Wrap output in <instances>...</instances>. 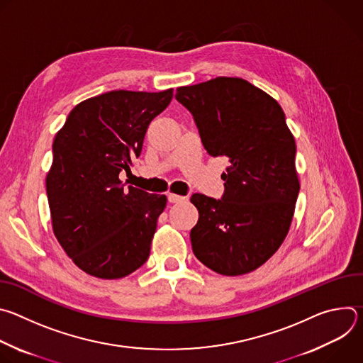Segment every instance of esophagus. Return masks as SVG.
I'll return each instance as SVG.
<instances>
[{
    "label": "esophagus",
    "instance_id": "34e87169",
    "mask_svg": "<svg viewBox=\"0 0 363 363\" xmlns=\"http://www.w3.org/2000/svg\"><path fill=\"white\" fill-rule=\"evenodd\" d=\"M186 198L182 195H177V194H168V201L172 203H178V202H184Z\"/></svg>",
    "mask_w": 363,
    "mask_h": 363
}]
</instances>
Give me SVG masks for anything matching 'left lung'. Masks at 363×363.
I'll return each mask as SVG.
<instances>
[{"label":"left lung","mask_w":363,"mask_h":363,"mask_svg":"<svg viewBox=\"0 0 363 363\" xmlns=\"http://www.w3.org/2000/svg\"><path fill=\"white\" fill-rule=\"evenodd\" d=\"M203 147L227 157L221 199L194 194L199 218L191 230L198 260L223 276L247 274L279 250L300 191L296 142L279 103L238 77L177 89Z\"/></svg>","instance_id":"left-lung-1"}]
</instances>
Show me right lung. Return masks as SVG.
<instances>
[{
	"label": "right lung",
	"mask_w": 363,
	"mask_h": 363,
	"mask_svg": "<svg viewBox=\"0 0 363 363\" xmlns=\"http://www.w3.org/2000/svg\"><path fill=\"white\" fill-rule=\"evenodd\" d=\"M160 93L113 90L83 100L53 142L45 189L53 231L84 273L122 279L149 257L165 195L122 184L142 150L149 123L172 100Z\"/></svg>",
	"instance_id": "right-lung-1"
}]
</instances>
